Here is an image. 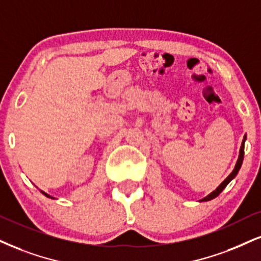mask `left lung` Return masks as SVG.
I'll use <instances>...</instances> for the list:
<instances>
[{
    "label": "left lung",
    "mask_w": 261,
    "mask_h": 261,
    "mask_svg": "<svg viewBox=\"0 0 261 261\" xmlns=\"http://www.w3.org/2000/svg\"><path fill=\"white\" fill-rule=\"evenodd\" d=\"M246 139H247V137L244 136L243 140H242V145H241V149H240V155H239V160H237V162H236V166H234V168H233L232 172L230 173V175L227 176V178L225 179L224 181L221 182V184H220L219 186H218V188L215 189L213 192H211V194H209L208 196H205L204 198L199 199V202H207V201H211V199H213V198H215V197H218V196L220 195V192L223 191V190H224L225 188H226L227 184H229V182L231 181V180H232V179L234 178V176L237 175V173H239V170H240L241 166H242V162H243V155H244V141H246Z\"/></svg>",
    "instance_id": "8db88e82"
}]
</instances>
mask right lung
Listing matches in <instances>:
<instances>
[{"mask_svg": "<svg viewBox=\"0 0 261 261\" xmlns=\"http://www.w3.org/2000/svg\"><path fill=\"white\" fill-rule=\"evenodd\" d=\"M42 192V194H43L44 196H46V197H49V198H54V197H52V196H49V195H48V194H46V192H43V191H41Z\"/></svg>", "mask_w": 261, "mask_h": 261, "instance_id": "right-lung-1", "label": "right lung"}]
</instances>
